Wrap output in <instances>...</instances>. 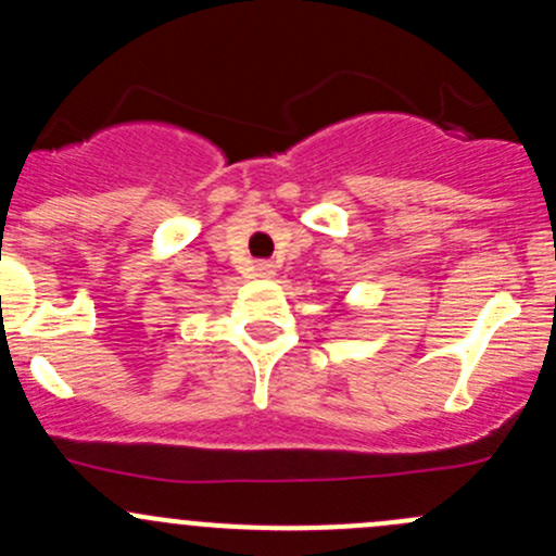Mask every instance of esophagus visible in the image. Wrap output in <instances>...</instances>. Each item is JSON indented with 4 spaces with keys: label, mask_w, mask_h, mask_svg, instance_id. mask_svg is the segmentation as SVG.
<instances>
[{
    "label": "esophagus",
    "mask_w": 556,
    "mask_h": 556,
    "mask_svg": "<svg viewBox=\"0 0 556 556\" xmlns=\"http://www.w3.org/2000/svg\"><path fill=\"white\" fill-rule=\"evenodd\" d=\"M255 277H261V279L277 277V266H274V263H268V261L255 263Z\"/></svg>",
    "instance_id": "esophagus-1"
}]
</instances>
